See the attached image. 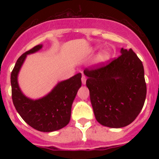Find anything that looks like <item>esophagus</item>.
<instances>
[{"label": "esophagus", "instance_id": "34e87169", "mask_svg": "<svg viewBox=\"0 0 159 159\" xmlns=\"http://www.w3.org/2000/svg\"><path fill=\"white\" fill-rule=\"evenodd\" d=\"M81 80H82V84H86V80H87V77L85 75H82V78H81Z\"/></svg>", "mask_w": 159, "mask_h": 159}]
</instances>
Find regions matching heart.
<instances>
[{
	"label": "heart",
	"instance_id": "obj_1",
	"mask_svg": "<svg viewBox=\"0 0 159 159\" xmlns=\"http://www.w3.org/2000/svg\"><path fill=\"white\" fill-rule=\"evenodd\" d=\"M99 48L98 47H95L92 49V51H96L97 49ZM111 59V54L108 52L107 51H103L101 52L99 55H98V57H97V61L99 63H105L107 61Z\"/></svg>",
	"mask_w": 159,
	"mask_h": 159
}]
</instances>
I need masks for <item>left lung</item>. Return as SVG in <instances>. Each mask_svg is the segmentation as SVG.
Returning <instances> with one entry per match:
<instances>
[{
	"label": "left lung",
	"mask_w": 159,
	"mask_h": 159,
	"mask_svg": "<svg viewBox=\"0 0 159 159\" xmlns=\"http://www.w3.org/2000/svg\"><path fill=\"white\" fill-rule=\"evenodd\" d=\"M120 52L110 64L84 71L95 119L111 128H121L134 121L147 95L142 61L131 48H121Z\"/></svg>",
	"instance_id": "1"
}]
</instances>
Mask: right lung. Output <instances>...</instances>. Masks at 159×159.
Instances as JSON below:
<instances>
[{
  "label": "right lung",
  "mask_w": 159,
  "mask_h": 159,
  "mask_svg": "<svg viewBox=\"0 0 159 159\" xmlns=\"http://www.w3.org/2000/svg\"><path fill=\"white\" fill-rule=\"evenodd\" d=\"M43 45L35 46L19 57L11 73L12 99L16 110L25 123L39 131L58 130L68 124L71 119L73 101L81 87V73L68 80L59 82L51 92L42 98L32 99L20 90L18 74L28 55L42 48Z\"/></svg>",
  "instance_id": "right-lung-1"
}]
</instances>
